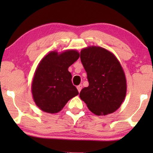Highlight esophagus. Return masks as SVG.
Returning <instances> with one entry per match:
<instances>
[{"label": "esophagus", "mask_w": 153, "mask_h": 153, "mask_svg": "<svg viewBox=\"0 0 153 153\" xmlns=\"http://www.w3.org/2000/svg\"><path fill=\"white\" fill-rule=\"evenodd\" d=\"M82 88V84H80V85H78V86H77V89H78V91H79V92H80V91H81Z\"/></svg>", "instance_id": "esophagus-1"}]
</instances>
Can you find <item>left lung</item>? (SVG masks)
Wrapping results in <instances>:
<instances>
[{
  "mask_svg": "<svg viewBox=\"0 0 153 153\" xmlns=\"http://www.w3.org/2000/svg\"><path fill=\"white\" fill-rule=\"evenodd\" d=\"M80 60L89 82L80 91V99L96 115L114 112L127 93L125 75L119 60L109 51L95 46L82 49Z\"/></svg>",
  "mask_w": 153,
  "mask_h": 153,
  "instance_id": "8db88e82",
  "label": "left lung"
}]
</instances>
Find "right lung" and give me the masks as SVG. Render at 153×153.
Listing matches in <instances>:
<instances>
[{"label":"right lung","instance_id":"right-lung-1","mask_svg":"<svg viewBox=\"0 0 153 153\" xmlns=\"http://www.w3.org/2000/svg\"><path fill=\"white\" fill-rule=\"evenodd\" d=\"M80 57L76 50L58 54L51 52L42 59L35 71L31 92L36 105L43 111L55 114L60 111L68 101L78 95L72 83L68 68Z\"/></svg>","mask_w":153,"mask_h":153}]
</instances>
